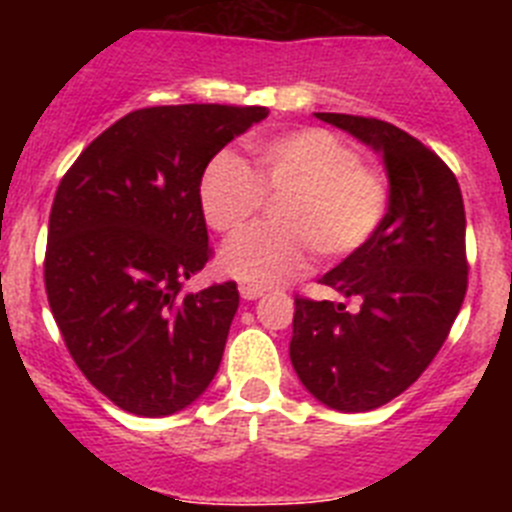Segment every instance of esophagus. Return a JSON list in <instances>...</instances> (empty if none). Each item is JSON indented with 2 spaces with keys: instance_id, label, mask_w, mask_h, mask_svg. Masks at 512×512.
<instances>
[{
  "instance_id": "34e87169",
  "label": "esophagus",
  "mask_w": 512,
  "mask_h": 512,
  "mask_svg": "<svg viewBox=\"0 0 512 512\" xmlns=\"http://www.w3.org/2000/svg\"><path fill=\"white\" fill-rule=\"evenodd\" d=\"M241 297L243 300H259V297H264V289L251 287V284H241Z\"/></svg>"
}]
</instances>
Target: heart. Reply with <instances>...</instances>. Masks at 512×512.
Segmentation results:
<instances>
[{
  "mask_svg": "<svg viewBox=\"0 0 512 512\" xmlns=\"http://www.w3.org/2000/svg\"><path fill=\"white\" fill-rule=\"evenodd\" d=\"M256 176L223 151L202 169L197 200L215 233L233 235L274 200L271 220L241 233L220 253V269L251 287H277L310 261H336L366 246L387 212L382 174L359 151L323 128H302L251 146Z\"/></svg>",
  "mask_w": 512,
  "mask_h": 512,
  "instance_id": "1",
  "label": "heart"
}]
</instances>
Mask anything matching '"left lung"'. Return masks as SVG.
Listing matches in <instances>:
<instances>
[{
  "label": "left lung",
  "instance_id": "left-lung-1",
  "mask_svg": "<svg viewBox=\"0 0 512 512\" xmlns=\"http://www.w3.org/2000/svg\"><path fill=\"white\" fill-rule=\"evenodd\" d=\"M382 153L390 207L364 248L320 284L356 297H295L289 359L312 397L341 413L387 405L428 369L467 295V217L454 171L377 117L315 112Z\"/></svg>",
  "mask_w": 512,
  "mask_h": 512
}]
</instances>
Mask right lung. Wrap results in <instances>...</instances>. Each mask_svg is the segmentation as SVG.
Returning <instances> with one entry per match:
<instances>
[{"label": "right lung", "mask_w": 512, "mask_h": 512, "mask_svg": "<svg viewBox=\"0 0 512 512\" xmlns=\"http://www.w3.org/2000/svg\"><path fill=\"white\" fill-rule=\"evenodd\" d=\"M266 107L166 104L120 117L56 189L45 292L71 359L125 413L164 418L215 377L235 282L184 295L210 261L202 169Z\"/></svg>", "instance_id": "add662e5"}]
</instances>
